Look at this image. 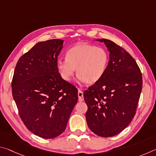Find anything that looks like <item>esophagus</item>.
Instances as JSON below:
<instances>
[{"instance_id":"esophagus-1","label":"esophagus","mask_w":156,"mask_h":156,"mask_svg":"<svg viewBox=\"0 0 156 156\" xmlns=\"http://www.w3.org/2000/svg\"><path fill=\"white\" fill-rule=\"evenodd\" d=\"M78 97H79V101H83L84 100L83 99V92L79 90L78 91Z\"/></svg>"}]
</instances>
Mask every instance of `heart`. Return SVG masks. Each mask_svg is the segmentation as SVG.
Masks as SVG:
<instances>
[{
  "mask_svg": "<svg viewBox=\"0 0 156 156\" xmlns=\"http://www.w3.org/2000/svg\"><path fill=\"white\" fill-rule=\"evenodd\" d=\"M109 55L103 48L80 42L68 49L66 58H59L56 67L63 80L69 81L75 72L81 82L94 84L104 75Z\"/></svg>",
  "mask_w": 156,
  "mask_h": 156,
  "instance_id": "obj_1",
  "label": "heart"
}]
</instances>
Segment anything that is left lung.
I'll use <instances>...</instances> for the list:
<instances>
[{
    "mask_svg": "<svg viewBox=\"0 0 156 156\" xmlns=\"http://www.w3.org/2000/svg\"><path fill=\"white\" fill-rule=\"evenodd\" d=\"M103 42L110 52L104 75L83 92L88 111L86 117L92 132L112 137L126 128L135 116L143 87V76L131 55L107 39Z\"/></svg>",
    "mask_w": 156,
    "mask_h": 156,
    "instance_id": "obj_1",
    "label": "left lung"
}]
</instances>
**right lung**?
<instances>
[{
  "label": "right lung",
  "instance_id": "right-lung-1",
  "mask_svg": "<svg viewBox=\"0 0 156 156\" xmlns=\"http://www.w3.org/2000/svg\"><path fill=\"white\" fill-rule=\"evenodd\" d=\"M64 40L37 42L20 57L12 83V94L27 129L50 139L65 130L78 90L63 80L56 67Z\"/></svg>",
  "mask_w": 156,
  "mask_h": 156
}]
</instances>
